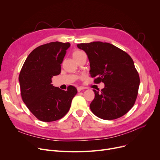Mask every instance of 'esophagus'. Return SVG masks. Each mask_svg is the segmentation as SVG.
Returning <instances> with one entry per match:
<instances>
[{
    "label": "esophagus",
    "mask_w": 160,
    "mask_h": 160,
    "mask_svg": "<svg viewBox=\"0 0 160 160\" xmlns=\"http://www.w3.org/2000/svg\"><path fill=\"white\" fill-rule=\"evenodd\" d=\"M83 88L82 87H78L77 88V91H78V92H80L82 90H83Z\"/></svg>",
    "instance_id": "obj_1"
}]
</instances>
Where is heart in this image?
I'll use <instances>...</instances> for the list:
<instances>
[{"label":"heart","mask_w":160,"mask_h":160,"mask_svg":"<svg viewBox=\"0 0 160 160\" xmlns=\"http://www.w3.org/2000/svg\"><path fill=\"white\" fill-rule=\"evenodd\" d=\"M85 54V53L81 51V50H75V51L72 54V56L74 59V58H77L79 57L80 56H81L82 54Z\"/></svg>","instance_id":"b5f03b06"}]
</instances>
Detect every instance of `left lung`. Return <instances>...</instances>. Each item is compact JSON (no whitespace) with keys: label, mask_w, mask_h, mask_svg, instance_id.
I'll return each mask as SVG.
<instances>
[{"label":"left lung","mask_w":160,"mask_h":160,"mask_svg":"<svg viewBox=\"0 0 160 160\" xmlns=\"http://www.w3.org/2000/svg\"><path fill=\"white\" fill-rule=\"evenodd\" d=\"M77 47L88 55L94 82L105 84L100 92L93 89L95 97L89 106L91 112L104 120L119 118L128 112L135 104L140 82L132 58L108 43L93 41Z\"/></svg>","instance_id":"1"}]
</instances>
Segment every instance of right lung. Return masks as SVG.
<instances>
[{"label":"right lung","instance_id":"right-lung-1","mask_svg":"<svg viewBox=\"0 0 160 160\" xmlns=\"http://www.w3.org/2000/svg\"><path fill=\"white\" fill-rule=\"evenodd\" d=\"M69 43L50 42L33 50L25 60L19 80L22 101L37 119L43 122L60 119L69 112L77 89L54 87L52 78L61 72V64Z\"/></svg>","mask_w":160,"mask_h":160}]
</instances>
